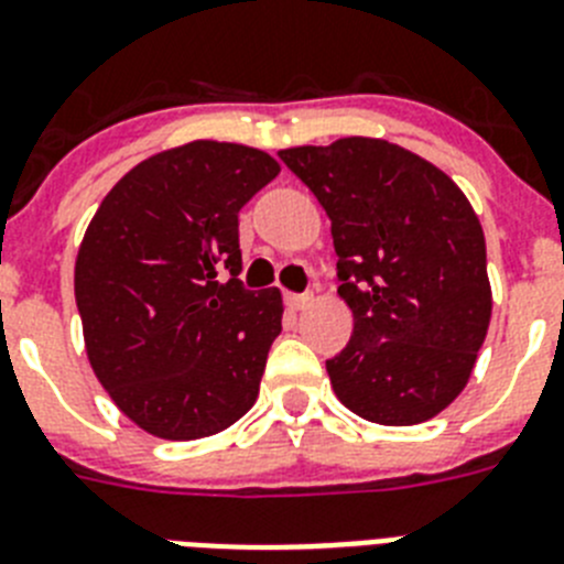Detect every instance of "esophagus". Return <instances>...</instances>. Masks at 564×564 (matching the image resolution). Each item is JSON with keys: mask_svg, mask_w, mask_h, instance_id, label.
Returning <instances> with one entry per match:
<instances>
[{"mask_svg": "<svg viewBox=\"0 0 564 564\" xmlns=\"http://www.w3.org/2000/svg\"><path fill=\"white\" fill-rule=\"evenodd\" d=\"M285 302L293 311H302V307H307L313 302V293H285Z\"/></svg>", "mask_w": 564, "mask_h": 564, "instance_id": "esophagus-1", "label": "esophagus"}]
</instances>
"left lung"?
<instances>
[{
	"instance_id": "1",
	"label": "left lung",
	"mask_w": 564,
	"mask_h": 564,
	"mask_svg": "<svg viewBox=\"0 0 564 564\" xmlns=\"http://www.w3.org/2000/svg\"><path fill=\"white\" fill-rule=\"evenodd\" d=\"M330 217L352 336L327 358L338 401L412 426L455 401L491 318L486 239L466 194L417 154L341 138L279 152Z\"/></svg>"
}]
</instances>
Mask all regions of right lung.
<instances>
[{
  "label": "right lung",
  "instance_id": "add662e5",
  "mask_svg": "<svg viewBox=\"0 0 564 564\" xmlns=\"http://www.w3.org/2000/svg\"><path fill=\"white\" fill-rule=\"evenodd\" d=\"M276 174L259 149L186 143L123 174L84 234L76 305L89 364L149 435H217L257 401L282 296L239 279V208Z\"/></svg>",
  "mask_w": 564,
  "mask_h": 564
}]
</instances>
